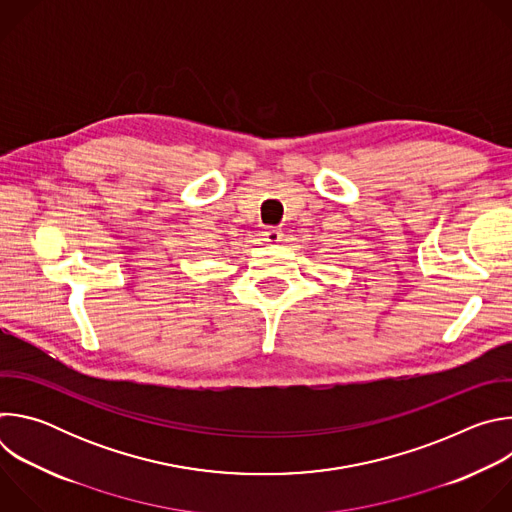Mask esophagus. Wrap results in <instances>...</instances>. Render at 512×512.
<instances>
[{
	"label": "esophagus",
	"mask_w": 512,
	"mask_h": 512,
	"mask_svg": "<svg viewBox=\"0 0 512 512\" xmlns=\"http://www.w3.org/2000/svg\"><path fill=\"white\" fill-rule=\"evenodd\" d=\"M261 237H263L265 243L277 245L283 239V233L279 229H265V231H261Z\"/></svg>",
	"instance_id": "34e87169"
}]
</instances>
